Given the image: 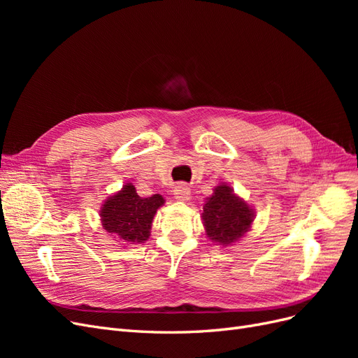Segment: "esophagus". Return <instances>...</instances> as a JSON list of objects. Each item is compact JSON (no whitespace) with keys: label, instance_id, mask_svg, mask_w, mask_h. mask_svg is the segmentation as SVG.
<instances>
[{"label":"esophagus","instance_id":"esophagus-1","mask_svg":"<svg viewBox=\"0 0 358 358\" xmlns=\"http://www.w3.org/2000/svg\"><path fill=\"white\" fill-rule=\"evenodd\" d=\"M173 194H175L176 200L185 201L191 196V188L187 185V183H178V185L175 187V191H173Z\"/></svg>","mask_w":358,"mask_h":358}]
</instances>
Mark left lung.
<instances>
[{
  "label": "left lung",
  "mask_w": 358,
  "mask_h": 358,
  "mask_svg": "<svg viewBox=\"0 0 358 358\" xmlns=\"http://www.w3.org/2000/svg\"><path fill=\"white\" fill-rule=\"evenodd\" d=\"M203 221L212 242L229 246L249 230L254 213L242 199L234 196L230 187L220 185L203 206Z\"/></svg>",
  "instance_id": "8db88e82"
}]
</instances>
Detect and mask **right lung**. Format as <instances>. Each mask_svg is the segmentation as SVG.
Returning <instances> with one entry per match:
<instances>
[{
  "mask_svg": "<svg viewBox=\"0 0 358 358\" xmlns=\"http://www.w3.org/2000/svg\"><path fill=\"white\" fill-rule=\"evenodd\" d=\"M162 204L164 199L159 194L140 197L131 183H127L103 204L100 215L104 230L125 243H143L149 237L154 215Z\"/></svg>",
  "mask_w": 358,
  "mask_h": 358,
  "instance_id": "1",
  "label": "right lung"
}]
</instances>
